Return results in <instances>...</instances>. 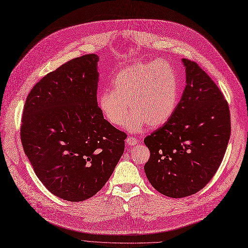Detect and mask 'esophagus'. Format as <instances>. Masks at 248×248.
I'll return each instance as SVG.
<instances>
[{"mask_svg": "<svg viewBox=\"0 0 248 248\" xmlns=\"http://www.w3.org/2000/svg\"><path fill=\"white\" fill-rule=\"evenodd\" d=\"M125 141L128 146H136L138 144V140L134 137H127Z\"/></svg>", "mask_w": 248, "mask_h": 248, "instance_id": "obj_1", "label": "esophagus"}]
</instances>
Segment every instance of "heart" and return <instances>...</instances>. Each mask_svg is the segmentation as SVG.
<instances>
[{"label": "heart", "instance_id": "obj_1", "mask_svg": "<svg viewBox=\"0 0 248 248\" xmlns=\"http://www.w3.org/2000/svg\"><path fill=\"white\" fill-rule=\"evenodd\" d=\"M111 90L98 94V108L113 125L124 124L127 131L139 133L147 124L157 127L174 113L179 95L177 75L165 61L138 62L122 69L112 79ZM130 108H128V106Z\"/></svg>", "mask_w": 248, "mask_h": 248}]
</instances>
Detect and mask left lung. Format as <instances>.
Returning <instances> with one entry per match:
<instances>
[{
    "mask_svg": "<svg viewBox=\"0 0 248 248\" xmlns=\"http://www.w3.org/2000/svg\"><path fill=\"white\" fill-rule=\"evenodd\" d=\"M186 87L169 121L146 137L151 155L145 173L168 197L183 198L204 188L223 160L231 125L227 101L194 61L182 59Z\"/></svg>",
    "mask_w": 248,
    "mask_h": 248,
    "instance_id": "8db88e82",
    "label": "left lung"
}]
</instances>
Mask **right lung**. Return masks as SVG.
<instances>
[{
	"label": "right lung",
	"mask_w": 248,
	"mask_h": 248,
	"mask_svg": "<svg viewBox=\"0 0 248 248\" xmlns=\"http://www.w3.org/2000/svg\"><path fill=\"white\" fill-rule=\"evenodd\" d=\"M96 54L74 58L48 73L25 102L21 140L34 172L55 196L91 198L111 176L126 135L97 106Z\"/></svg>",
	"instance_id": "right-lung-1"
}]
</instances>
